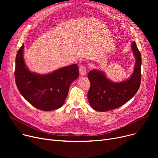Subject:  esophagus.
<instances>
[{
  "instance_id": "obj_1",
  "label": "esophagus",
  "mask_w": 158,
  "mask_h": 158,
  "mask_svg": "<svg viewBox=\"0 0 158 158\" xmlns=\"http://www.w3.org/2000/svg\"><path fill=\"white\" fill-rule=\"evenodd\" d=\"M79 72L81 76H85L86 74V66L85 65H81L79 66Z\"/></svg>"
}]
</instances>
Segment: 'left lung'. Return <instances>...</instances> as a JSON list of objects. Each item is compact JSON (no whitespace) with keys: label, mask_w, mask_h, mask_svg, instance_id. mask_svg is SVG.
<instances>
[{"label":"left lung","mask_w":158,"mask_h":158,"mask_svg":"<svg viewBox=\"0 0 158 158\" xmlns=\"http://www.w3.org/2000/svg\"><path fill=\"white\" fill-rule=\"evenodd\" d=\"M131 49L136 57L134 71L131 77L120 82H114L98 70L89 72L90 88L88 93L89 104L97 111H107L117 108L128 102L137 92L141 83L142 56L135 41Z\"/></svg>","instance_id":"obj_1"}]
</instances>
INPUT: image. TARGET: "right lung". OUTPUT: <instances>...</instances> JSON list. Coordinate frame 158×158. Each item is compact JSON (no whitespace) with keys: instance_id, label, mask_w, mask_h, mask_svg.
Segmentation results:
<instances>
[{"instance_id":"add662e5","label":"right lung","mask_w":158,"mask_h":158,"mask_svg":"<svg viewBox=\"0 0 158 158\" xmlns=\"http://www.w3.org/2000/svg\"><path fill=\"white\" fill-rule=\"evenodd\" d=\"M24 45L16 56L15 77L16 86L26 100L36 108L49 111L61 107L68 95L69 86L79 77L77 64L40 75L31 72L25 63Z\"/></svg>"}]
</instances>
